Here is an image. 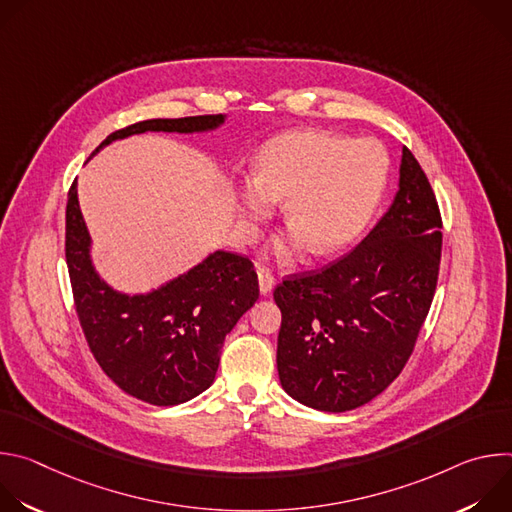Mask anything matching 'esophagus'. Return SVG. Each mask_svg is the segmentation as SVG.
Segmentation results:
<instances>
[{"label": "esophagus", "mask_w": 512, "mask_h": 512, "mask_svg": "<svg viewBox=\"0 0 512 512\" xmlns=\"http://www.w3.org/2000/svg\"><path fill=\"white\" fill-rule=\"evenodd\" d=\"M257 279H259V291H261V294H263V296L271 294V289H273V285H275V277H273L267 269L259 267V269H257Z\"/></svg>", "instance_id": "34e87169"}]
</instances>
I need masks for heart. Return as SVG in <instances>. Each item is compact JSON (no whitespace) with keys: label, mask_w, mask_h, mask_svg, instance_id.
I'll return each mask as SVG.
<instances>
[{"label":"heart","mask_w":512,"mask_h":512,"mask_svg":"<svg viewBox=\"0 0 512 512\" xmlns=\"http://www.w3.org/2000/svg\"><path fill=\"white\" fill-rule=\"evenodd\" d=\"M389 154L373 137L350 139L326 129H291L255 154L251 182L237 188V210L253 227L283 202L289 231L275 247L287 263L304 249L334 253L367 227L389 176Z\"/></svg>","instance_id":"obj_1"}]
</instances>
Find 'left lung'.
<instances>
[{
  "label": "left lung",
  "mask_w": 512,
  "mask_h": 512,
  "mask_svg": "<svg viewBox=\"0 0 512 512\" xmlns=\"http://www.w3.org/2000/svg\"><path fill=\"white\" fill-rule=\"evenodd\" d=\"M440 255V208L419 162L403 148L399 190L377 227L336 263L273 291L283 391L330 413L381 395L413 352Z\"/></svg>",
  "instance_id": "obj_1"
}]
</instances>
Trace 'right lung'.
<instances>
[{
  "mask_svg": "<svg viewBox=\"0 0 512 512\" xmlns=\"http://www.w3.org/2000/svg\"><path fill=\"white\" fill-rule=\"evenodd\" d=\"M225 121L227 115L139 121L111 133L91 158L129 135L206 133ZM66 265L81 326L101 369L127 395L160 407L186 403L212 385L225 336L259 298L251 261L227 251L210 253L143 294L115 289L93 263L77 182L66 204Z\"/></svg>",
  "mask_w": 512,
  "mask_h": 512,
  "instance_id": "1",
  "label": "right lung"
}]
</instances>
